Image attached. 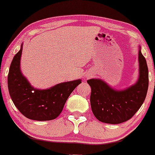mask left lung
I'll return each instance as SVG.
<instances>
[{
  "label": "left lung",
  "mask_w": 155,
  "mask_h": 155,
  "mask_svg": "<svg viewBox=\"0 0 155 155\" xmlns=\"http://www.w3.org/2000/svg\"><path fill=\"white\" fill-rule=\"evenodd\" d=\"M139 64L138 81L124 90H115L99 79L87 81L91 87V107L97 119L107 124H121L130 119L141 107L148 91V70L140 49Z\"/></svg>",
  "instance_id": "left-lung-1"
}]
</instances>
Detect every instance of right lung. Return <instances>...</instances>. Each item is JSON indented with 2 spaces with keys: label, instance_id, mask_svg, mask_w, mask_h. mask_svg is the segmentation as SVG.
I'll list each match as a JSON object with an SVG mask.
<instances>
[{
  "label": "right lung",
  "instance_id": "obj_1",
  "mask_svg": "<svg viewBox=\"0 0 155 155\" xmlns=\"http://www.w3.org/2000/svg\"><path fill=\"white\" fill-rule=\"evenodd\" d=\"M22 44L14 56L9 70V93L17 109L26 118L36 121H49L57 118L67 100L82 82L81 79L62 82L44 90L31 85L20 70Z\"/></svg>",
  "mask_w": 155,
  "mask_h": 155
}]
</instances>
